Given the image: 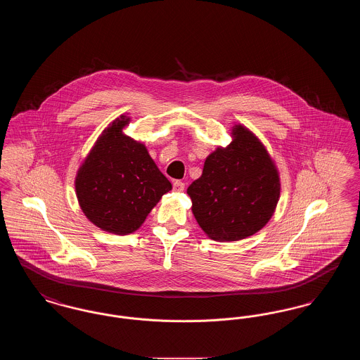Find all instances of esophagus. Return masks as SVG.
<instances>
[{
    "mask_svg": "<svg viewBox=\"0 0 360 360\" xmlns=\"http://www.w3.org/2000/svg\"><path fill=\"white\" fill-rule=\"evenodd\" d=\"M172 190L174 191H184L185 190V184L182 181H175L172 184Z\"/></svg>",
    "mask_w": 360,
    "mask_h": 360,
    "instance_id": "obj_1",
    "label": "esophagus"
}]
</instances>
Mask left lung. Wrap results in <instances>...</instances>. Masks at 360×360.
I'll return each mask as SVG.
<instances>
[{
	"mask_svg": "<svg viewBox=\"0 0 360 360\" xmlns=\"http://www.w3.org/2000/svg\"><path fill=\"white\" fill-rule=\"evenodd\" d=\"M233 141L206 158L202 175L188 188L193 214L219 241L245 239L274 213L281 184L273 160L247 128L236 125Z\"/></svg>",
	"mask_w": 360,
	"mask_h": 360,
	"instance_id": "obj_1",
	"label": "left lung"
}]
</instances>
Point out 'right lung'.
I'll use <instances>...</instances> for the list:
<instances>
[{"label":"right lung","mask_w":360,"mask_h":360,"mask_svg":"<svg viewBox=\"0 0 360 360\" xmlns=\"http://www.w3.org/2000/svg\"><path fill=\"white\" fill-rule=\"evenodd\" d=\"M128 121L121 116L103 131L75 179L86 217L116 235L136 231L162 195L172 190L147 148L122 135Z\"/></svg>","instance_id":"obj_1"}]
</instances>
